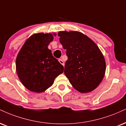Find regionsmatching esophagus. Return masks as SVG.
Here are the masks:
<instances>
[{
  "mask_svg": "<svg viewBox=\"0 0 126 126\" xmlns=\"http://www.w3.org/2000/svg\"><path fill=\"white\" fill-rule=\"evenodd\" d=\"M59 62H60V64H62V65H63V66H64V62H63V60H62V59H59Z\"/></svg>",
  "mask_w": 126,
  "mask_h": 126,
  "instance_id": "obj_1",
  "label": "esophagus"
}]
</instances>
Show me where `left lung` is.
I'll list each match as a JSON object with an SVG mask.
<instances>
[{
	"label": "left lung",
	"instance_id": "obj_1",
	"mask_svg": "<svg viewBox=\"0 0 126 126\" xmlns=\"http://www.w3.org/2000/svg\"><path fill=\"white\" fill-rule=\"evenodd\" d=\"M60 43L68 59L64 74L71 84L80 93L94 90L106 72V62L98 47L92 39L76 31L59 32Z\"/></svg>",
	"mask_w": 126,
	"mask_h": 126
}]
</instances>
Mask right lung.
Returning <instances> with one entry per match:
<instances>
[{"label": "right lung", "mask_w": 126, "mask_h": 126, "mask_svg": "<svg viewBox=\"0 0 126 126\" xmlns=\"http://www.w3.org/2000/svg\"><path fill=\"white\" fill-rule=\"evenodd\" d=\"M56 33H36L27 39L19 51L16 68L20 80L32 92L41 93L52 86L64 67L48 48Z\"/></svg>", "instance_id": "right-lung-1"}]
</instances>
